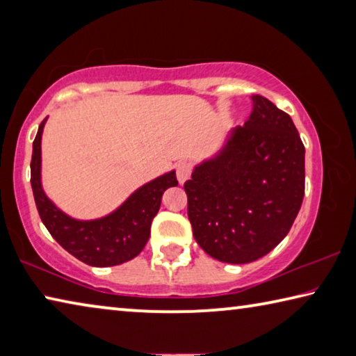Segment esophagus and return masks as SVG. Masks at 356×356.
<instances>
[{
  "label": "esophagus",
  "mask_w": 356,
  "mask_h": 356,
  "mask_svg": "<svg viewBox=\"0 0 356 356\" xmlns=\"http://www.w3.org/2000/svg\"><path fill=\"white\" fill-rule=\"evenodd\" d=\"M191 171H193V166L190 163H186V161H180V163L176 166V176H177L179 184L186 182L191 176Z\"/></svg>",
  "instance_id": "1"
}]
</instances>
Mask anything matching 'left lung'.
Instances as JSON below:
<instances>
[{
    "mask_svg": "<svg viewBox=\"0 0 356 356\" xmlns=\"http://www.w3.org/2000/svg\"><path fill=\"white\" fill-rule=\"evenodd\" d=\"M222 152L184 184L197 245L216 261L268 254L297 218L305 196V146L287 113L262 95Z\"/></svg>",
    "mask_w": 356,
    "mask_h": 356,
    "instance_id": "obj_1",
    "label": "left lung"
}]
</instances>
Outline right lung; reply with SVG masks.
<instances>
[{
    "label": "right lung",
    "instance_id": "right-lung-1",
    "mask_svg": "<svg viewBox=\"0 0 356 356\" xmlns=\"http://www.w3.org/2000/svg\"><path fill=\"white\" fill-rule=\"evenodd\" d=\"M39 125L33 143L31 186L35 206L51 237L63 248L92 267H113L140 254L150 236V225L161 196L179 182L171 171L136 190L116 212L94 221H78L55 207L40 186V140L45 125Z\"/></svg>",
    "mask_w": 356,
    "mask_h": 356
}]
</instances>
